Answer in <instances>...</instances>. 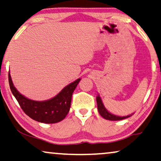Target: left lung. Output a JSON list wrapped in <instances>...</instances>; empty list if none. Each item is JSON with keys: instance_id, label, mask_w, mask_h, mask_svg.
I'll return each instance as SVG.
<instances>
[{"instance_id": "left-lung-1", "label": "left lung", "mask_w": 161, "mask_h": 161, "mask_svg": "<svg viewBox=\"0 0 161 161\" xmlns=\"http://www.w3.org/2000/svg\"><path fill=\"white\" fill-rule=\"evenodd\" d=\"M96 100H97V110L100 116H101L103 118H104L107 120H110V121H119V120H122L124 119L128 118V117L131 116H116V115H114L111 114V113L108 112L105 108L101 98L99 95L97 96L96 97Z\"/></svg>"}]
</instances>
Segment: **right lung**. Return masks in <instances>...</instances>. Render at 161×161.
Segmentation results:
<instances>
[{"mask_svg":"<svg viewBox=\"0 0 161 161\" xmlns=\"http://www.w3.org/2000/svg\"><path fill=\"white\" fill-rule=\"evenodd\" d=\"M81 79L64 87L56 97L45 101H35L19 93L12 82L8 74V82L11 92L23 111L35 121L45 124H54L63 120L70 109L71 97Z\"/></svg>","mask_w":161,"mask_h":161,"instance_id":"obj_1","label":"right lung"}]
</instances>
